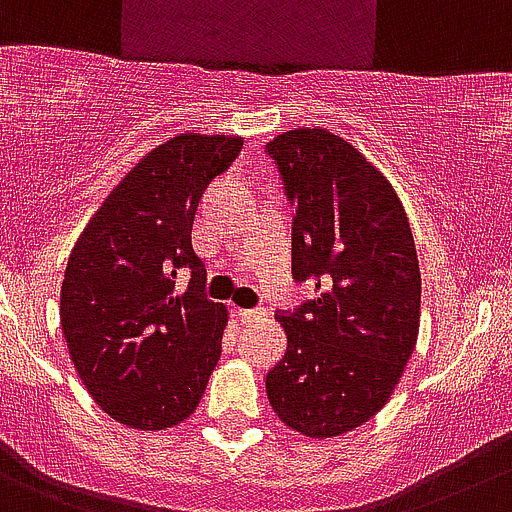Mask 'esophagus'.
<instances>
[{"label":"esophagus","mask_w":512,"mask_h":512,"mask_svg":"<svg viewBox=\"0 0 512 512\" xmlns=\"http://www.w3.org/2000/svg\"><path fill=\"white\" fill-rule=\"evenodd\" d=\"M238 319H241L243 324H256V321L266 319V311L264 309H241L238 311Z\"/></svg>","instance_id":"34e87169"}]
</instances>
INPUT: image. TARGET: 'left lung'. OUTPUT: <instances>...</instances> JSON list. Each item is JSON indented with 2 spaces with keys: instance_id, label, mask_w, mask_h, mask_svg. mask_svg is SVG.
<instances>
[{
  "instance_id": "1",
  "label": "left lung",
  "mask_w": 512,
  "mask_h": 512,
  "mask_svg": "<svg viewBox=\"0 0 512 512\" xmlns=\"http://www.w3.org/2000/svg\"><path fill=\"white\" fill-rule=\"evenodd\" d=\"M296 208L291 274L316 299L279 311L286 354L266 374L281 422L337 437L387 405L420 332V264L389 180L354 145L299 128L266 145Z\"/></svg>"
}]
</instances>
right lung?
Segmentation results:
<instances>
[{
	"label": "right lung",
	"instance_id": "obj_1",
	"mask_svg": "<svg viewBox=\"0 0 512 512\" xmlns=\"http://www.w3.org/2000/svg\"><path fill=\"white\" fill-rule=\"evenodd\" d=\"M241 138L186 133L150 150L102 201L70 253L60 321L97 405L133 430H165L196 410L221 357L226 306L203 294L193 221ZM192 271L186 292L177 276Z\"/></svg>",
	"mask_w": 512,
	"mask_h": 512
}]
</instances>
